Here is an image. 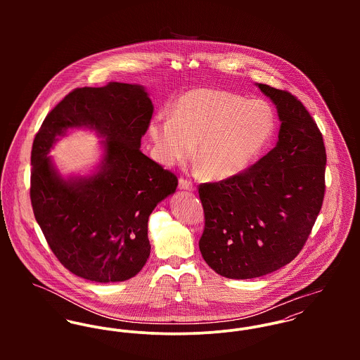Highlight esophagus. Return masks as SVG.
<instances>
[{"instance_id": "34e87169", "label": "esophagus", "mask_w": 360, "mask_h": 360, "mask_svg": "<svg viewBox=\"0 0 360 360\" xmlns=\"http://www.w3.org/2000/svg\"><path fill=\"white\" fill-rule=\"evenodd\" d=\"M179 188L180 190H186V191H195V187L191 181H187L184 179H180L179 180Z\"/></svg>"}]
</instances>
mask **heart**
<instances>
[{"mask_svg":"<svg viewBox=\"0 0 360 360\" xmlns=\"http://www.w3.org/2000/svg\"><path fill=\"white\" fill-rule=\"evenodd\" d=\"M276 119L270 105L214 89H193L148 124L155 159L174 166L194 154L206 176L229 180L245 172L270 143Z\"/></svg>","mask_w":360,"mask_h":360,"instance_id":"b5f03b06","label":"heart"}]
</instances>
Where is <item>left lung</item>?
Segmentation results:
<instances>
[{
	"label": "left lung",
	"mask_w": 360,
	"mask_h": 360,
	"mask_svg": "<svg viewBox=\"0 0 360 360\" xmlns=\"http://www.w3.org/2000/svg\"><path fill=\"white\" fill-rule=\"evenodd\" d=\"M276 105V147L241 174L200 186L205 230L200 251L227 278H255L300 254L321 209L326 148L307 108L292 94L257 83Z\"/></svg>",
	"instance_id": "8db88e82"
}]
</instances>
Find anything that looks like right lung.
<instances>
[{"instance_id": "right-lung-1", "label": "right lung", "mask_w": 360, "mask_h": 360, "mask_svg": "<svg viewBox=\"0 0 360 360\" xmlns=\"http://www.w3.org/2000/svg\"><path fill=\"white\" fill-rule=\"evenodd\" d=\"M153 113L144 86L110 82L69 93L36 134L34 217L55 257L82 278L124 281L150 257L148 217L177 187L173 173L140 151ZM73 129L94 131L102 140V158L89 174L65 176L49 153Z\"/></svg>"}]
</instances>
